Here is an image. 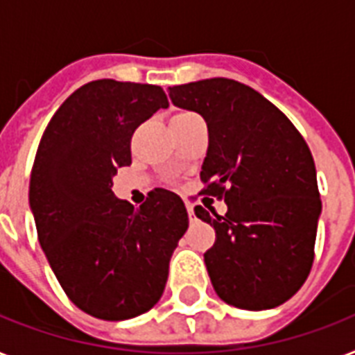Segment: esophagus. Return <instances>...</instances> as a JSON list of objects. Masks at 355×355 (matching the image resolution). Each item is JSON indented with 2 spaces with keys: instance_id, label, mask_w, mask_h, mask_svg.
<instances>
[{
  "instance_id": "1",
  "label": "esophagus",
  "mask_w": 355,
  "mask_h": 355,
  "mask_svg": "<svg viewBox=\"0 0 355 355\" xmlns=\"http://www.w3.org/2000/svg\"><path fill=\"white\" fill-rule=\"evenodd\" d=\"M188 216H189V221L193 223L195 221V211H193V208H191V206H188Z\"/></svg>"
}]
</instances>
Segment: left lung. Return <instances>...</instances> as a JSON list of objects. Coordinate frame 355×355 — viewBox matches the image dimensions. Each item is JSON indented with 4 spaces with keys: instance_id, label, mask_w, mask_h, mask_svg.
Wrapping results in <instances>:
<instances>
[{
    "instance_id": "1",
    "label": "left lung",
    "mask_w": 355,
    "mask_h": 355,
    "mask_svg": "<svg viewBox=\"0 0 355 355\" xmlns=\"http://www.w3.org/2000/svg\"><path fill=\"white\" fill-rule=\"evenodd\" d=\"M169 97L205 118L202 193L228 206L225 216L195 206L216 230L205 252L211 286L236 308L280 306L302 287L315 258L322 202L308 144L286 114L237 80L173 86Z\"/></svg>"
}]
</instances>
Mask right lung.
I'll return each instance as SVG.
<instances>
[{"label": "right lung", "instance_id": "obj_1", "mask_svg": "<svg viewBox=\"0 0 355 355\" xmlns=\"http://www.w3.org/2000/svg\"><path fill=\"white\" fill-rule=\"evenodd\" d=\"M160 86L92 80L60 105L36 150L29 206L42 250L85 313L125 320L160 300L169 259L188 230L182 199L153 189L138 210L116 199L134 130L167 108Z\"/></svg>", "mask_w": 355, "mask_h": 355}]
</instances>
